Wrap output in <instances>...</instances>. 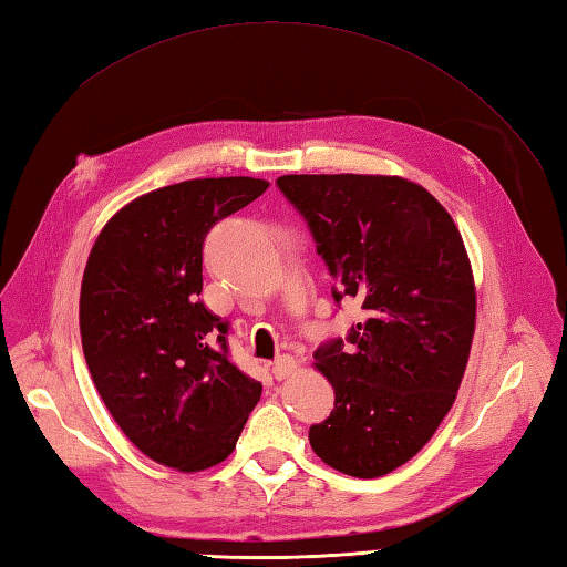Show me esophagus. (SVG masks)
Instances as JSON below:
<instances>
[{
	"label": "esophagus",
	"mask_w": 567,
	"mask_h": 567,
	"mask_svg": "<svg viewBox=\"0 0 567 567\" xmlns=\"http://www.w3.org/2000/svg\"><path fill=\"white\" fill-rule=\"evenodd\" d=\"M297 370V360L292 358V355H280L272 363V375H275V380H285V378H290L292 372Z\"/></svg>",
	"instance_id": "obj_1"
}]
</instances>
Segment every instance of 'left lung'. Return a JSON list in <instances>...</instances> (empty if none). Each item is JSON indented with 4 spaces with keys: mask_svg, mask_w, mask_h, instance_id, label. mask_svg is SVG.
<instances>
[{
    "mask_svg": "<svg viewBox=\"0 0 567 567\" xmlns=\"http://www.w3.org/2000/svg\"><path fill=\"white\" fill-rule=\"evenodd\" d=\"M275 185L315 238L333 302L353 297L365 317L317 348L336 402L309 443L346 475H388L424 449L461 388L475 331L463 238L436 197L402 177L282 175Z\"/></svg>",
    "mask_w": 567,
    "mask_h": 567,
    "instance_id": "obj_1",
    "label": "left lung"
}]
</instances>
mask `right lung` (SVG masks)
Returning a JSON list of instances; mask_svg holds the SVG:
<instances>
[{
	"instance_id": "right-lung-1",
	"label": "right lung",
	"mask_w": 567,
	"mask_h": 567,
	"mask_svg": "<svg viewBox=\"0 0 567 567\" xmlns=\"http://www.w3.org/2000/svg\"><path fill=\"white\" fill-rule=\"evenodd\" d=\"M268 189L207 177L148 192L94 244L80 292L84 358L110 414L167 467H212L236 449L262 384L228 351L231 323L202 302V252L214 224Z\"/></svg>"
}]
</instances>
